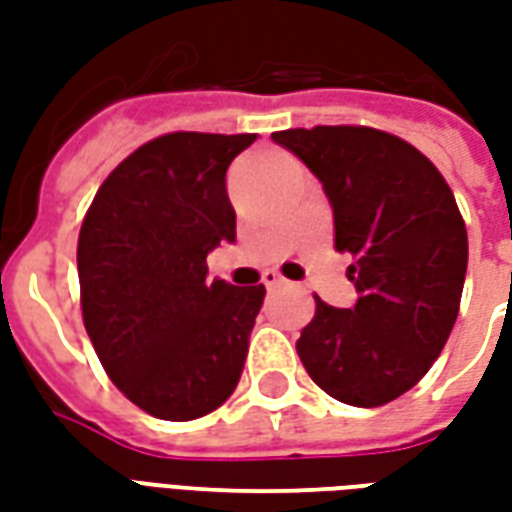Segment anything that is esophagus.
Returning a JSON list of instances; mask_svg holds the SVG:
<instances>
[{"instance_id":"esophagus-1","label":"esophagus","mask_w":512,"mask_h":512,"mask_svg":"<svg viewBox=\"0 0 512 512\" xmlns=\"http://www.w3.org/2000/svg\"><path fill=\"white\" fill-rule=\"evenodd\" d=\"M263 285H266L268 290L282 288V285H285V279H282V274H277V271H266V274H263Z\"/></svg>"}]
</instances>
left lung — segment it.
Listing matches in <instances>:
<instances>
[{
  "label": "left lung",
  "instance_id": "obj_1",
  "mask_svg": "<svg viewBox=\"0 0 512 512\" xmlns=\"http://www.w3.org/2000/svg\"><path fill=\"white\" fill-rule=\"evenodd\" d=\"M310 167L351 252V310L315 296L301 365L326 395L359 408L395 400L439 359L461 307L469 241L447 180L406 139L367 126L271 134Z\"/></svg>",
  "mask_w": 512,
  "mask_h": 512
}]
</instances>
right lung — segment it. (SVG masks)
I'll return each mask as SVG.
<instances>
[{
	"mask_svg": "<svg viewBox=\"0 0 512 512\" xmlns=\"http://www.w3.org/2000/svg\"><path fill=\"white\" fill-rule=\"evenodd\" d=\"M257 134L175 131L101 183L79 233L82 318L106 376L169 422L233 395L266 288L208 282L205 257L235 241L224 175Z\"/></svg>",
	"mask_w": 512,
	"mask_h": 512,
	"instance_id": "1",
	"label": "right lung"
}]
</instances>
